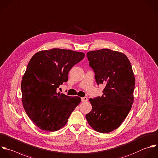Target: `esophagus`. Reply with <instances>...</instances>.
<instances>
[{
  "instance_id": "esophagus-1",
  "label": "esophagus",
  "mask_w": 158,
  "mask_h": 158,
  "mask_svg": "<svg viewBox=\"0 0 158 158\" xmlns=\"http://www.w3.org/2000/svg\"><path fill=\"white\" fill-rule=\"evenodd\" d=\"M88 100V99H87V97H82V98H81V101L82 102H87Z\"/></svg>"
}]
</instances>
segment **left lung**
I'll return each instance as SVG.
<instances>
[{
  "instance_id": "8db88e82",
  "label": "left lung",
  "mask_w": 158,
  "mask_h": 158,
  "mask_svg": "<svg viewBox=\"0 0 158 158\" xmlns=\"http://www.w3.org/2000/svg\"><path fill=\"white\" fill-rule=\"evenodd\" d=\"M98 85H106L103 95L89 101L92 111L86 114L97 132L109 133L118 128L134 103L135 79L130 61L124 53L103 48L87 53Z\"/></svg>"
}]
</instances>
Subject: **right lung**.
<instances>
[{"mask_svg":"<svg viewBox=\"0 0 158 158\" xmlns=\"http://www.w3.org/2000/svg\"><path fill=\"white\" fill-rule=\"evenodd\" d=\"M84 56L82 52L53 48L40 51L30 60L21 81L22 103L28 117L41 130L62 128L80 103V97L60 94L57 90Z\"/></svg>","mask_w":158,"mask_h":158,"instance_id":"add662e5","label":"right lung"}]
</instances>
